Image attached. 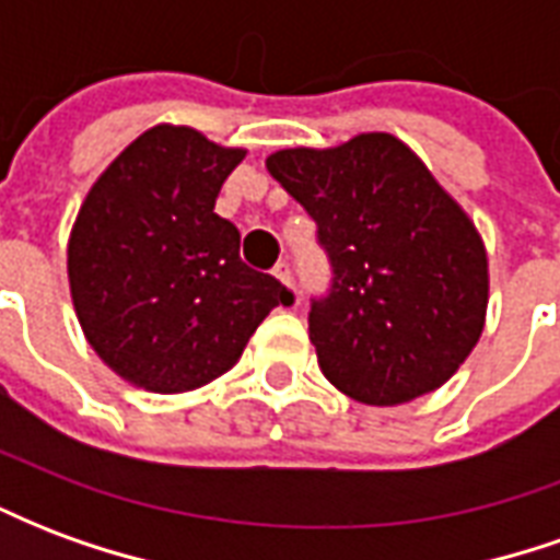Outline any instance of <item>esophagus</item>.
I'll return each mask as SVG.
<instances>
[{"label": "esophagus", "instance_id": "obj_1", "mask_svg": "<svg viewBox=\"0 0 560 560\" xmlns=\"http://www.w3.org/2000/svg\"><path fill=\"white\" fill-rule=\"evenodd\" d=\"M272 276H276L281 284H288V288L293 291V272H291V264H288V260H279V264H276V269H272Z\"/></svg>", "mask_w": 560, "mask_h": 560}]
</instances>
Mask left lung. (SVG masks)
Instances as JSON below:
<instances>
[{
    "label": "left lung",
    "instance_id": "8db88e82",
    "mask_svg": "<svg viewBox=\"0 0 560 560\" xmlns=\"http://www.w3.org/2000/svg\"><path fill=\"white\" fill-rule=\"evenodd\" d=\"M267 171L315 219L329 255L332 284L308 312L324 377L375 408L444 387L489 305L486 245L468 212L384 131L279 149Z\"/></svg>",
    "mask_w": 560,
    "mask_h": 560
}]
</instances>
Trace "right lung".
I'll use <instances>...</instances> for the list:
<instances>
[{
    "instance_id": "obj_1",
    "label": "right lung",
    "mask_w": 560,
    "mask_h": 560,
    "mask_svg": "<svg viewBox=\"0 0 560 560\" xmlns=\"http://www.w3.org/2000/svg\"><path fill=\"white\" fill-rule=\"evenodd\" d=\"M245 149L155 126L95 179L68 240V284L92 351L149 393H188L243 357L293 293L240 260L215 197Z\"/></svg>"
}]
</instances>
